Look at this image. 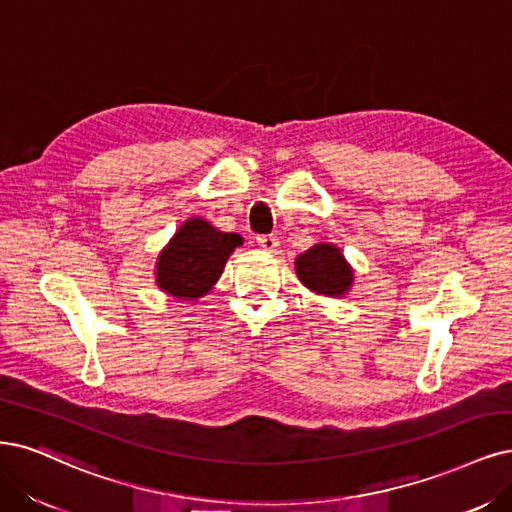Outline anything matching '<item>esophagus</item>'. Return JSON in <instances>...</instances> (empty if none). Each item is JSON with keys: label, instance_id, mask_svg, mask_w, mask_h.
I'll return each instance as SVG.
<instances>
[{"label": "esophagus", "instance_id": "esophagus-1", "mask_svg": "<svg viewBox=\"0 0 512 512\" xmlns=\"http://www.w3.org/2000/svg\"><path fill=\"white\" fill-rule=\"evenodd\" d=\"M256 241H258L260 248L267 250V252H275L277 245H279V239L275 235H260Z\"/></svg>", "mask_w": 512, "mask_h": 512}]
</instances>
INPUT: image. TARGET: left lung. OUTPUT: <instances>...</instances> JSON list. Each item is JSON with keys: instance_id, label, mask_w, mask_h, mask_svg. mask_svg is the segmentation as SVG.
<instances>
[{"instance_id": "obj_1", "label": "left lung", "mask_w": 512, "mask_h": 512, "mask_svg": "<svg viewBox=\"0 0 512 512\" xmlns=\"http://www.w3.org/2000/svg\"><path fill=\"white\" fill-rule=\"evenodd\" d=\"M296 275L303 284L324 296H343L354 284V271L337 245L317 243L294 262Z\"/></svg>"}]
</instances>
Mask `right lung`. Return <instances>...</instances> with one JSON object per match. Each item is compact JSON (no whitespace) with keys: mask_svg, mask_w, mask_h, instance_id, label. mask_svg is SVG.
Instances as JSON below:
<instances>
[{"mask_svg":"<svg viewBox=\"0 0 512 512\" xmlns=\"http://www.w3.org/2000/svg\"><path fill=\"white\" fill-rule=\"evenodd\" d=\"M243 243L237 233H222L203 218L186 220L156 260V286L178 301H197L224 271Z\"/></svg>","mask_w":512,"mask_h":512,"instance_id":"1","label":"right lung"}]
</instances>
